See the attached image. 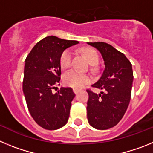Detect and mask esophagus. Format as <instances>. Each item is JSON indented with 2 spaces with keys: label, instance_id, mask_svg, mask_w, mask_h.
<instances>
[{
  "label": "esophagus",
  "instance_id": "1",
  "mask_svg": "<svg viewBox=\"0 0 153 153\" xmlns=\"http://www.w3.org/2000/svg\"><path fill=\"white\" fill-rule=\"evenodd\" d=\"M74 90V93H75V94H77V93H79V90H78V89H74V90Z\"/></svg>",
  "mask_w": 153,
  "mask_h": 153
}]
</instances>
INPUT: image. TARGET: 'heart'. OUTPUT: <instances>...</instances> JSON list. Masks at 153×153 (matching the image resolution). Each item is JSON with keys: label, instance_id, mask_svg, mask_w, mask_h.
Here are the masks:
<instances>
[{"label": "heart", "instance_id": "obj_1", "mask_svg": "<svg viewBox=\"0 0 153 153\" xmlns=\"http://www.w3.org/2000/svg\"><path fill=\"white\" fill-rule=\"evenodd\" d=\"M83 53L86 56V59L91 65H96L98 63L99 55L94 50L90 48H85L83 49ZM74 53L71 50H66L63 51L60 56V63L62 68H68L71 65L73 60ZM63 83L65 85L71 86L74 88H82L86 84L90 82V78L89 76L86 74H81L75 70H71L65 73L63 76Z\"/></svg>", "mask_w": 153, "mask_h": 153}]
</instances>
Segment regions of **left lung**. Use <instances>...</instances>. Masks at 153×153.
Masks as SVG:
<instances>
[{
    "instance_id": "obj_1",
    "label": "left lung",
    "mask_w": 153,
    "mask_h": 153,
    "mask_svg": "<svg viewBox=\"0 0 153 153\" xmlns=\"http://www.w3.org/2000/svg\"><path fill=\"white\" fill-rule=\"evenodd\" d=\"M101 53L105 69L101 77L92 86L103 92L93 93L87 90V120L97 129L115 126L125 114L131 98L133 72L126 56L104 42H87Z\"/></svg>"
}]
</instances>
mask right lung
I'll list each match as a JSON object with an SVG mask.
<instances>
[{"label":"right lung","instance_id":"add662e5","mask_svg":"<svg viewBox=\"0 0 153 153\" xmlns=\"http://www.w3.org/2000/svg\"><path fill=\"white\" fill-rule=\"evenodd\" d=\"M77 44L76 40L47 36L33 47L25 60L23 91L31 117L44 129H58L68 121L75 93L70 87H61L55 94L52 90L60 80L62 53Z\"/></svg>","mask_w":153,"mask_h":153}]
</instances>
